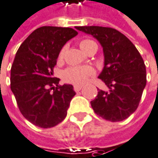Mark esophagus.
I'll return each mask as SVG.
<instances>
[{
    "label": "esophagus",
    "instance_id": "34e87169",
    "mask_svg": "<svg viewBox=\"0 0 158 158\" xmlns=\"http://www.w3.org/2000/svg\"><path fill=\"white\" fill-rule=\"evenodd\" d=\"M73 89H74V91H75V92H78V91H80V90L82 89V85H74V86H73Z\"/></svg>",
    "mask_w": 158,
    "mask_h": 158
}]
</instances>
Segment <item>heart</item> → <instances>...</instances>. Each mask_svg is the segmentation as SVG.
<instances>
[{
	"mask_svg": "<svg viewBox=\"0 0 158 158\" xmlns=\"http://www.w3.org/2000/svg\"><path fill=\"white\" fill-rule=\"evenodd\" d=\"M92 44H96V43L92 40L85 39L80 42V47L85 51ZM63 55H64V48L60 53V58H61ZM94 74H95V70L90 66L69 67L63 72L62 77L68 83L74 84V85H83L88 80L90 76Z\"/></svg>",
	"mask_w": 158,
	"mask_h": 158,
	"instance_id": "obj_1",
	"label": "heart"
}]
</instances>
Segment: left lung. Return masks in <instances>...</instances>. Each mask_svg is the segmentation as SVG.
I'll return each mask as SVG.
<instances>
[{
  "label": "left lung",
  "mask_w": 158,
  "mask_h": 158,
  "mask_svg": "<svg viewBox=\"0 0 158 158\" xmlns=\"http://www.w3.org/2000/svg\"><path fill=\"white\" fill-rule=\"evenodd\" d=\"M75 29L92 35L103 48L104 67L98 78L109 90L98 89L90 102L94 112L111 122L125 120L139 106L146 85V68L141 54L115 29L98 26Z\"/></svg>",
  "instance_id": "8db88e82"
}]
</instances>
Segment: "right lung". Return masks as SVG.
Instances as JSON below:
<instances>
[{
	"label": "right lung",
	"instance_id": "1",
	"mask_svg": "<svg viewBox=\"0 0 158 158\" xmlns=\"http://www.w3.org/2000/svg\"><path fill=\"white\" fill-rule=\"evenodd\" d=\"M78 32L72 28L36 29L19 46L11 68V90L22 115L48 128L62 122L75 95L72 85H58L54 67L64 44Z\"/></svg>",
	"mask_w": 158,
	"mask_h": 158
}]
</instances>
